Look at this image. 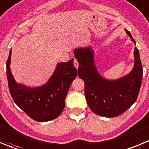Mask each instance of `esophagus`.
Segmentation results:
<instances>
[{"label":"esophagus","instance_id":"obj_1","mask_svg":"<svg viewBox=\"0 0 149 149\" xmlns=\"http://www.w3.org/2000/svg\"><path fill=\"white\" fill-rule=\"evenodd\" d=\"M74 66H75L76 69H78V66H79L78 61H77V60L76 58L74 59Z\"/></svg>","mask_w":149,"mask_h":149}]
</instances>
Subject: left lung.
<instances>
[{
  "label": "left lung",
  "instance_id": "8db88e82",
  "mask_svg": "<svg viewBox=\"0 0 149 149\" xmlns=\"http://www.w3.org/2000/svg\"><path fill=\"white\" fill-rule=\"evenodd\" d=\"M125 31L136 44L130 31ZM74 54L79 63L78 76L85 83L86 101L95 114L107 118L116 117L135 102L143 77V66L137 47H134V63L131 72L113 80L104 78L98 72L91 47L76 48Z\"/></svg>",
  "mask_w": 149,
  "mask_h": 149
}]
</instances>
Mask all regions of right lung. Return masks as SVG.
Here are the masks:
<instances>
[{"instance_id": "1", "label": "right lung", "mask_w": 149, "mask_h": 149, "mask_svg": "<svg viewBox=\"0 0 149 149\" xmlns=\"http://www.w3.org/2000/svg\"><path fill=\"white\" fill-rule=\"evenodd\" d=\"M11 56L12 49L6 62V74L14 102L34 121L44 122L58 118L65 107L69 87L77 77L74 58L68 62L58 63L56 70L45 84L31 88L15 81L10 69Z\"/></svg>"}]
</instances>
